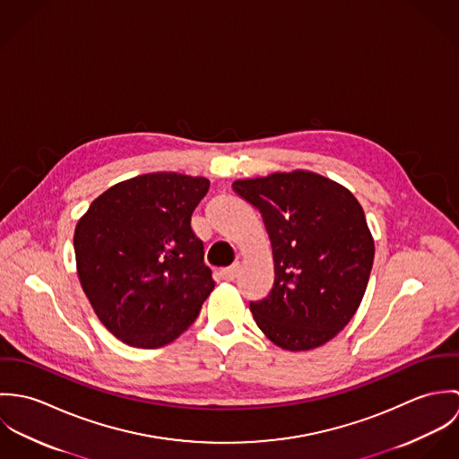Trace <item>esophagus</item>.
<instances>
[{"mask_svg": "<svg viewBox=\"0 0 459 459\" xmlns=\"http://www.w3.org/2000/svg\"><path fill=\"white\" fill-rule=\"evenodd\" d=\"M238 270H240V264L235 263V264H231V266L222 268V270H221V277L226 279V281H233V279L238 275Z\"/></svg>", "mask_w": 459, "mask_h": 459, "instance_id": "obj_1", "label": "esophagus"}]
</instances>
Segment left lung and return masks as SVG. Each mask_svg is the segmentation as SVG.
Listing matches in <instances>:
<instances>
[{
	"mask_svg": "<svg viewBox=\"0 0 459 459\" xmlns=\"http://www.w3.org/2000/svg\"><path fill=\"white\" fill-rule=\"evenodd\" d=\"M233 189L262 212L272 244L275 279L266 299L251 302L256 325L288 351L325 344L357 313L373 268L360 203L304 169L235 180Z\"/></svg>",
	"mask_w": 459,
	"mask_h": 459,
	"instance_id": "left-lung-1",
	"label": "left lung"
}]
</instances>
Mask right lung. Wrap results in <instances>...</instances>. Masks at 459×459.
<instances>
[{
    "instance_id": "1",
    "label": "right lung",
    "mask_w": 459,
    "mask_h": 459,
    "mask_svg": "<svg viewBox=\"0 0 459 459\" xmlns=\"http://www.w3.org/2000/svg\"><path fill=\"white\" fill-rule=\"evenodd\" d=\"M204 177L173 171L124 180L91 201L74 231L77 277L95 315L134 348H160L193 325L215 281L193 212Z\"/></svg>"
}]
</instances>
